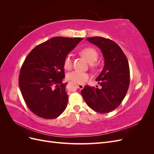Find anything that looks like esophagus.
<instances>
[{
    "label": "esophagus",
    "mask_w": 154,
    "mask_h": 154,
    "mask_svg": "<svg viewBox=\"0 0 154 154\" xmlns=\"http://www.w3.org/2000/svg\"><path fill=\"white\" fill-rule=\"evenodd\" d=\"M78 87L80 88V90H82V89H83V88H84V85H82V84H78Z\"/></svg>",
    "instance_id": "esophagus-1"
}]
</instances>
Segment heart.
<instances>
[{
    "instance_id": "b5f03b06",
    "label": "heart",
    "mask_w": 154,
    "mask_h": 154,
    "mask_svg": "<svg viewBox=\"0 0 154 154\" xmlns=\"http://www.w3.org/2000/svg\"><path fill=\"white\" fill-rule=\"evenodd\" d=\"M81 53L83 55L87 61L92 63H94L97 58L98 54L97 51L92 48H85L81 51ZM64 67L66 69H70L72 66V60L71 54H68L64 59ZM67 78L68 80H71L74 83H78V84H82L85 82L88 78H89V74L87 72H81L79 71H73L67 74Z\"/></svg>"
}]
</instances>
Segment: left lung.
Listing matches in <instances>:
<instances>
[{"label": "left lung", "mask_w": 154, "mask_h": 154, "mask_svg": "<svg viewBox=\"0 0 154 154\" xmlns=\"http://www.w3.org/2000/svg\"><path fill=\"white\" fill-rule=\"evenodd\" d=\"M97 45L104 58V67L96 81L101 88L86 85L81 94L88 106L105 114L116 109L127 94L130 84L128 60L119 46L110 39L100 36L86 38Z\"/></svg>", "instance_id": "1"}]
</instances>
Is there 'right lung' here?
<instances>
[{"label":"right lung","instance_id":"1","mask_svg":"<svg viewBox=\"0 0 154 154\" xmlns=\"http://www.w3.org/2000/svg\"><path fill=\"white\" fill-rule=\"evenodd\" d=\"M83 38L53 37L36 46L20 69L18 84L27 107L44 119H54L67 107L64 59Z\"/></svg>","mask_w":154,"mask_h":154}]
</instances>
